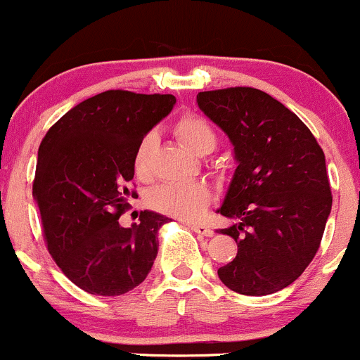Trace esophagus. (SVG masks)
<instances>
[{"label": "esophagus", "mask_w": 360, "mask_h": 360, "mask_svg": "<svg viewBox=\"0 0 360 360\" xmlns=\"http://www.w3.org/2000/svg\"><path fill=\"white\" fill-rule=\"evenodd\" d=\"M188 227L191 229V231L195 232V234L203 236V238H212V236H213L212 229L207 227V225H205V224H188Z\"/></svg>", "instance_id": "obj_1"}]
</instances>
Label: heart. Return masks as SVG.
I'll return each mask as SVG.
<instances>
[{"label": "heart", "instance_id": "heart-1", "mask_svg": "<svg viewBox=\"0 0 360 360\" xmlns=\"http://www.w3.org/2000/svg\"><path fill=\"white\" fill-rule=\"evenodd\" d=\"M174 135L188 150L196 155L212 153L219 145V133L205 117L193 112H184L172 124ZM157 148V135L145 133L138 141L133 153V171L140 179H150L152 160ZM213 201V193L205 183L164 184L150 195L148 203L153 210L165 213L174 219L195 222L203 217Z\"/></svg>", "mask_w": 360, "mask_h": 360}]
</instances>
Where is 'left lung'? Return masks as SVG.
Returning <instances> with one entry per match:
<instances>
[{
    "mask_svg": "<svg viewBox=\"0 0 360 360\" xmlns=\"http://www.w3.org/2000/svg\"><path fill=\"white\" fill-rule=\"evenodd\" d=\"M196 101L238 159L219 210L238 220L219 229L238 243V256L219 268V278L243 295L285 289L313 262L331 210L323 148L290 109L258 89L208 90Z\"/></svg>",
    "mask_w": 360,
    "mask_h": 360,
    "instance_id": "8db88e82",
    "label": "left lung"
}]
</instances>
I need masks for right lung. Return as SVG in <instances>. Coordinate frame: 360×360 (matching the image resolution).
Segmentation results:
<instances>
[{"label":"right lung","instance_id":"right-lung-1","mask_svg":"<svg viewBox=\"0 0 360 360\" xmlns=\"http://www.w3.org/2000/svg\"><path fill=\"white\" fill-rule=\"evenodd\" d=\"M171 94L108 90L75 105L42 138L34 177L49 255L71 282L94 295H121L147 278L169 219L141 212L124 229L133 153L140 138L171 112Z\"/></svg>","mask_w":360,"mask_h":360}]
</instances>
